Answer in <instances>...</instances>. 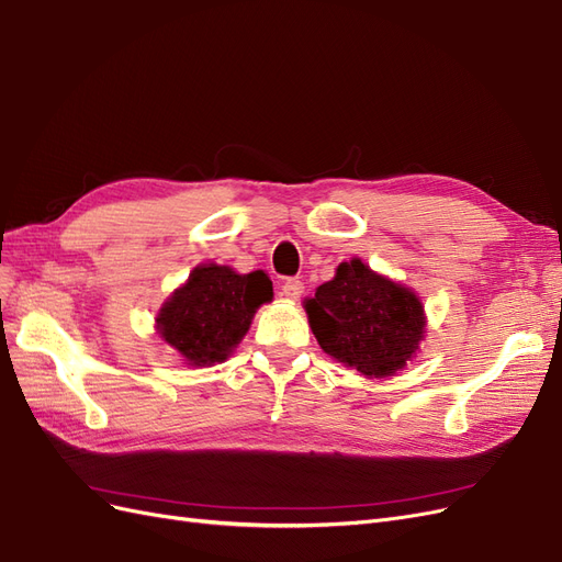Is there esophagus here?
<instances>
[{
    "label": "esophagus",
    "instance_id": "34e87169",
    "mask_svg": "<svg viewBox=\"0 0 562 562\" xmlns=\"http://www.w3.org/2000/svg\"><path fill=\"white\" fill-rule=\"evenodd\" d=\"M282 294L286 296V299H301V294H303V282L299 280V278H289V280H284V284H282Z\"/></svg>",
    "mask_w": 562,
    "mask_h": 562
}]
</instances>
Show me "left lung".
<instances>
[{
	"mask_svg": "<svg viewBox=\"0 0 562 562\" xmlns=\"http://www.w3.org/2000/svg\"><path fill=\"white\" fill-rule=\"evenodd\" d=\"M305 313L319 348L369 378L406 367L423 340V303L411 289L375 276L359 259L317 286Z\"/></svg>",
	"mask_w": 562,
	"mask_h": 562,
	"instance_id": "1",
	"label": "left lung"
}]
</instances>
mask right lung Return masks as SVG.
Wrapping results in <instances>:
<instances>
[{
  "label": "right lung",
  "instance_id": "obj_1",
  "mask_svg": "<svg viewBox=\"0 0 562 562\" xmlns=\"http://www.w3.org/2000/svg\"><path fill=\"white\" fill-rule=\"evenodd\" d=\"M273 299L263 270L238 276L228 266H198L156 317L158 331L189 364L222 361L247 334L257 307Z\"/></svg>",
  "mask_w": 562,
  "mask_h": 562
}]
</instances>
